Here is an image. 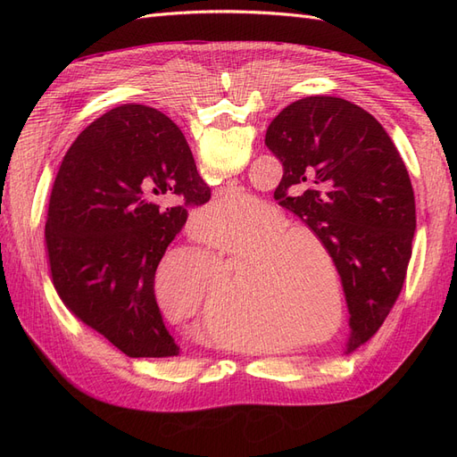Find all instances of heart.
Returning a JSON list of instances; mask_svg holds the SVG:
<instances>
[{"instance_id":"b5f03b06","label":"heart","mask_w":457,"mask_h":457,"mask_svg":"<svg viewBox=\"0 0 457 457\" xmlns=\"http://www.w3.org/2000/svg\"><path fill=\"white\" fill-rule=\"evenodd\" d=\"M245 209L237 225L212 227L202 234L210 252L240 261L220 303V320L267 337H286L287 345L329 337L343 320V280L334 252L318 234L292 228V219L278 207L253 202L244 190L219 195L205 215L227 225ZM220 282L213 261L175 253L163 259L154 289L162 307L190 318L212 307Z\"/></svg>"}]
</instances>
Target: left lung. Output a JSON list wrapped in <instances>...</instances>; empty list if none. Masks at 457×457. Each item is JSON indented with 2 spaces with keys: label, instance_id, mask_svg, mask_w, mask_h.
I'll return each mask as SVG.
<instances>
[{
  "label": "left lung",
  "instance_id": "1",
  "mask_svg": "<svg viewBox=\"0 0 457 457\" xmlns=\"http://www.w3.org/2000/svg\"><path fill=\"white\" fill-rule=\"evenodd\" d=\"M265 145L284 165L274 196L336 255L351 353L381 328L404 284L416 232L404 162L381 123L339 96L287 104Z\"/></svg>",
  "mask_w": 457,
  "mask_h": 457
}]
</instances>
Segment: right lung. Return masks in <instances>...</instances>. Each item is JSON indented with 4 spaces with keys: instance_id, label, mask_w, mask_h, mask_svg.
I'll use <instances>...</instances> for the list:
<instances>
[{
    "instance_id": "1",
    "label": "right lung",
    "mask_w": 457,
    "mask_h": 457,
    "mask_svg": "<svg viewBox=\"0 0 457 457\" xmlns=\"http://www.w3.org/2000/svg\"><path fill=\"white\" fill-rule=\"evenodd\" d=\"M170 192L196 205L212 198L181 129L145 104H121L81 131L51 190L53 284L81 322L131 358L181 353L154 295L156 269L187 223L185 205H158Z\"/></svg>"
}]
</instances>
